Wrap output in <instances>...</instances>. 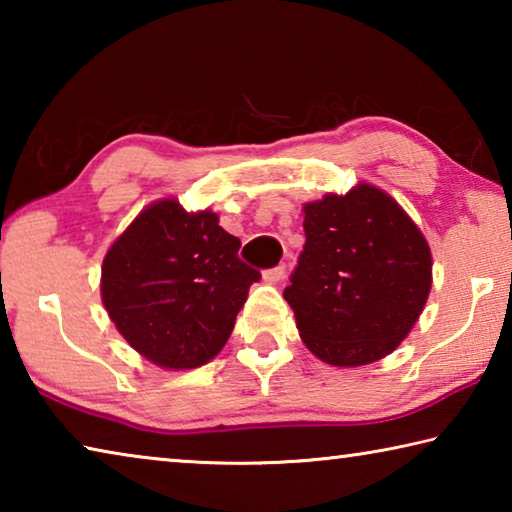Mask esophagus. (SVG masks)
<instances>
[{
	"label": "esophagus",
	"mask_w": 512,
	"mask_h": 512,
	"mask_svg": "<svg viewBox=\"0 0 512 512\" xmlns=\"http://www.w3.org/2000/svg\"><path fill=\"white\" fill-rule=\"evenodd\" d=\"M284 273H287V264H277L273 268H268V271H264V280L266 282H280Z\"/></svg>",
	"instance_id": "esophagus-1"
}]
</instances>
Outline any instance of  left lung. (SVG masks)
Masks as SVG:
<instances>
[{
  "label": "left lung",
  "instance_id": "left-lung-1",
  "mask_svg": "<svg viewBox=\"0 0 512 512\" xmlns=\"http://www.w3.org/2000/svg\"><path fill=\"white\" fill-rule=\"evenodd\" d=\"M305 248L284 289L302 341L332 366H366L411 332L431 289V250L372 185L305 205Z\"/></svg>",
  "mask_w": 512,
  "mask_h": 512
}]
</instances>
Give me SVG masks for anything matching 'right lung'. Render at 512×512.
<instances>
[{"label": "right lung", "instance_id": "obj_1", "mask_svg": "<svg viewBox=\"0 0 512 512\" xmlns=\"http://www.w3.org/2000/svg\"><path fill=\"white\" fill-rule=\"evenodd\" d=\"M212 212L160 201L110 246L101 298L121 336L162 368L185 370L221 352L262 273Z\"/></svg>", "mask_w": 512, "mask_h": 512}]
</instances>
